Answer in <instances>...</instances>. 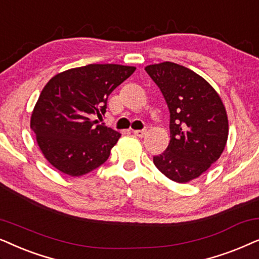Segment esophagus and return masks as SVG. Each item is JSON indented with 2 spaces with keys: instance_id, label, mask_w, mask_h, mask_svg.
<instances>
[{
  "instance_id": "34e87169",
  "label": "esophagus",
  "mask_w": 259,
  "mask_h": 259,
  "mask_svg": "<svg viewBox=\"0 0 259 259\" xmlns=\"http://www.w3.org/2000/svg\"><path fill=\"white\" fill-rule=\"evenodd\" d=\"M134 134H135L137 137H141V139H142V137L146 136L147 130H134Z\"/></svg>"
}]
</instances>
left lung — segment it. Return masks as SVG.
Masks as SVG:
<instances>
[{"instance_id": "obj_1", "label": "left lung", "mask_w": 259, "mask_h": 259, "mask_svg": "<svg viewBox=\"0 0 259 259\" xmlns=\"http://www.w3.org/2000/svg\"><path fill=\"white\" fill-rule=\"evenodd\" d=\"M144 70L169 110L170 142L163 153L154 156V164L170 180L191 181L205 173L226 146L225 106L215 90L187 67L165 61Z\"/></svg>"}]
</instances>
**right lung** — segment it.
<instances>
[{"instance_id": "1", "label": "right lung", "mask_w": 259, "mask_h": 259, "mask_svg": "<svg viewBox=\"0 0 259 259\" xmlns=\"http://www.w3.org/2000/svg\"><path fill=\"white\" fill-rule=\"evenodd\" d=\"M133 66L90 64L54 75L30 118L44 156L71 177L88 174L110 156L120 134L99 124L110 94L135 72Z\"/></svg>"}]
</instances>
